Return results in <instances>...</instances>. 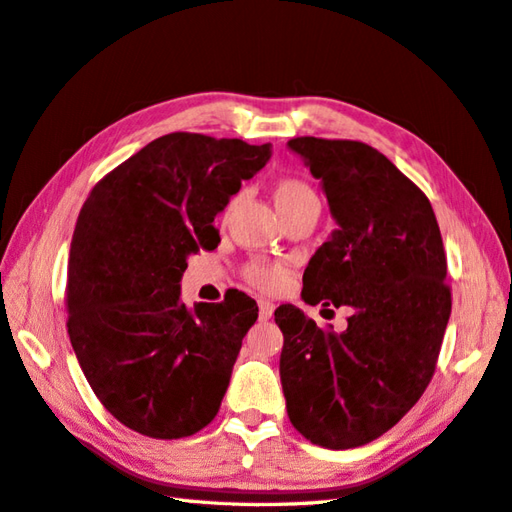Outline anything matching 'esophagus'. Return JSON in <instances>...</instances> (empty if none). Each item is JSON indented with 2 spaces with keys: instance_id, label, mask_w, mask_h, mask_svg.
<instances>
[{
  "instance_id": "obj_1",
  "label": "esophagus",
  "mask_w": 512,
  "mask_h": 512,
  "mask_svg": "<svg viewBox=\"0 0 512 512\" xmlns=\"http://www.w3.org/2000/svg\"><path fill=\"white\" fill-rule=\"evenodd\" d=\"M272 312H275V305L268 303V301L259 303V320H270Z\"/></svg>"
}]
</instances>
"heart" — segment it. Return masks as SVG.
I'll return each mask as SVG.
<instances>
[{"label": "heart", "instance_id": "1", "mask_svg": "<svg viewBox=\"0 0 512 512\" xmlns=\"http://www.w3.org/2000/svg\"><path fill=\"white\" fill-rule=\"evenodd\" d=\"M235 200L237 196L229 200V207H233ZM275 202L281 218H288L292 213L305 207L318 205V196L314 194V189L310 185L301 181V178L288 176L281 178L277 183ZM244 279L261 292H277L285 283V268L281 264H275V261H253V264H248L244 268Z\"/></svg>", "mask_w": 512, "mask_h": 512}]
</instances>
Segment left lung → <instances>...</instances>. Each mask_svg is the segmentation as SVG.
<instances>
[{"instance_id":"8db88e82","label":"left lung","mask_w":512,"mask_h":512,"mask_svg":"<svg viewBox=\"0 0 512 512\" xmlns=\"http://www.w3.org/2000/svg\"><path fill=\"white\" fill-rule=\"evenodd\" d=\"M288 146L323 181L338 222L305 268L303 301L351 316L336 334L277 307L285 408L310 443L360 447L397 425L436 371L451 314L443 237L430 200L379 150L320 137Z\"/></svg>"}]
</instances>
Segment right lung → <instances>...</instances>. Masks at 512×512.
I'll use <instances>...</instances> for the list:
<instances>
[{"instance_id": "obj_1", "label": "right lung", "mask_w": 512, "mask_h": 512, "mask_svg": "<svg viewBox=\"0 0 512 512\" xmlns=\"http://www.w3.org/2000/svg\"><path fill=\"white\" fill-rule=\"evenodd\" d=\"M272 146L200 133L150 141L100 178L80 209L67 270V331L113 417L150 438L200 432L220 410L257 303H181L187 257L213 251V218Z\"/></svg>"}]
</instances>
